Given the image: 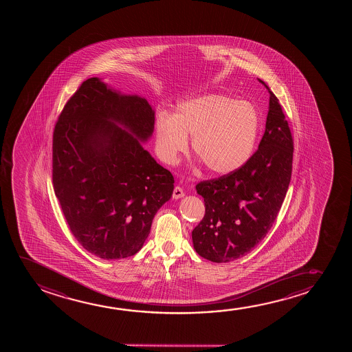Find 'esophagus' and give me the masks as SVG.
Here are the masks:
<instances>
[{
    "instance_id": "obj_1",
    "label": "esophagus",
    "mask_w": 352,
    "mask_h": 352,
    "mask_svg": "<svg viewBox=\"0 0 352 352\" xmlns=\"http://www.w3.org/2000/svg\"><path fill=\"white\" fill-rule=\"evenodd\" d=\"M184 196H185V193H184L183 188L175 186L173 190V198L178 199V198L184 197Z\"/></svg>"
}]
</instances>
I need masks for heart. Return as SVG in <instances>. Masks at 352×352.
Returning <instances> with one entry per match:
<instances>
[{
  "mask_svg": "<svg viewBox=\"0 0 352 352\" xmlns=\"http://www.w3.org/2000/svg\"><path fill=\"white\" fill-rule=\"evenodd\" d=\"M260 116L254 104L223 95L197 97L179 104L173 116L156 119L160 156L174 164L192 138L193 153L212 174L225 175L241 168L255 148Z\"/></svg>",
  "mask_w": 352,
  "mask_h": 352,
  "instance_id": "heart-1",
  "label": "heart"
}]
</instances>
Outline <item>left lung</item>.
I'll list each match as a JSON object with an SVG mask.
<instances>
[{
	"label": "left lung",
	"instance_id": "1",
	"mask_svg": "<svg viewBox=\"0 0 352 352\" xmlns=\"http://www.w3.org/2000/svg\"><path fill=\"white\" fill-rule=\"evenodd\" d=\"M270 92L263 137L250 159L230 174L196 185L206 214L192 243L206 260L226 263L249 254L268 233L289 188L294 138L278 97Z\"/></svg>",
	"mask_w": 352,
	"mask_h": 352
}]
</instances>
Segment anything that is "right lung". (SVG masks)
Segmentation results:
<instances>
[{
  "mask_svg": "<svg viewBox=\"0 0 352 352\" xmlns=\"http://www.w3.org/2000/svg\"><path fill=\"white\" fill-rule=\"evenodd\" d=\"M154 120L146 100L121 96L90 78L69 97L54 127L55 196L73 236L100 258L137 254L155 214L173 193V175L138 140L149 138Z\"/></svg>",
  "mask_w": 352,
  "mask_h": 352,
  "instance_id": "add662e5",
  "label": "right lung"
}]
</instances>
